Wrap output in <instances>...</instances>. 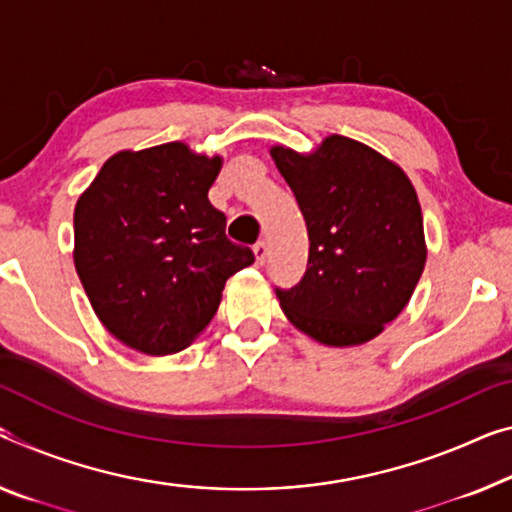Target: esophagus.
I'll return each instance as SVG.
<instances>
[{"label":"esophagus","mask_w":512,"mask_h":512,"mask_svg":"<svg viewBox=\"0 0 512 512\" xmlns=\"http://www.w3.org/2000/svg\"><path fill=\"white\" fill-rule=\"evenodd\" d=\"M254 256H256V265H263L267 258V245L265 242H256L254 245Z\"/></svg>","instance_id":"1"}]
</instances>
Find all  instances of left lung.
Instances as JSON below:
<instances>
[{
	"mask_svg": "<svg viewBox=\"0 0 512 512\" xmlns=\"http://www.w3.org/2000/svg\"><path fill=\"white\" fill-rule=\"evenodd\" d=\"M309 229V270L277 290L290 325L329 348L380 336L426 267L419 196L396 162L357 139L329 135L309 153L272 146Z\"/></svg>",
	"mask_w": 512,
	"mask_h": 512,
	"instance_id": "1",
	"label": "left lung"
}]
</instances>
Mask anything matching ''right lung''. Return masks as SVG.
Returning a JSON list of instances; mask_svg holds the SVG:
<instances>
[{"label": "right lung", "instance_id": "right-lung-1", "mask_svg": "<svg viewBox=\"0 0 512 512\" xmlns=\"http://www.w3.org/2000/svg\"><path fill=\"white\" fill-rule=\"evenodd\" d=\"M222 155L185 141L114 153L75 203L73 261L107 332L151 357L185 350L254 251L226 238L208 190Z\"/></svg>", "mask_w": 512, "mask_h": 512}]
</instances>
